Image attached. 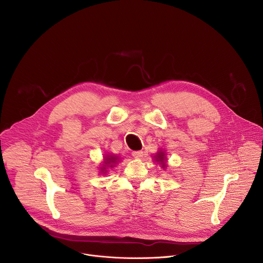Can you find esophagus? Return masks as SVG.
I'll return each instance as SVG.
<instances>
[{
	"label": "esophagus",
	"instance_id": "34e87169",
	"mask_svg": "<svg viewBox=\"0 0 263 263\" xmlns=\"http://www.w3.org/2000/svg\"><path fill=\"white\" fill-rule=\"evenodd\" d=\"M132 156L134 158H142L143 157V151H133Z\"/></svg>",
	"mask_w": 263,
	"mask_h": 263
}]
</instances>
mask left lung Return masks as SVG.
Here are the masks:
<instances>
[{"mask_svg": "<svg viewBox=\"0 0 263 263\" xmlns=\"http://www.w3.org/2000/svg\"><path fill=\"white\" fill-rule=\"evenodd\" d=\"M156 158H157L158 161L162 162V167H164V166H165V164H164V162H163V161H164V153H163V152H159V153L157 154Z\"/></svg>", "mask_w": 263, "mask_h": 263, "instance_id": "obj_1", "label": "left lung"}]
</instances>
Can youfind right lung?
I'll use <instances>...</instances> for the list:
<instances>
[{"instance_id":"add662e5","label":"right lung","mask_w":263,"mask_h":263,"mask_svg":"<svg viewBox=\"0 0 263 263\" xmlns=\"http://www.w3.org/2000/svg\"><path fill=\"white\" fill-rule=\"evenodd\" d=\"M105 160H106V161H105V164H106L105 166H109V165H110V167H111V166H112L111 163H115V162H116L117 156H116V157H114V156H108L107 158H105ZM104 170H106V168L103 167V168H102V172H104Z\"/></svg>"}]
</instances>
